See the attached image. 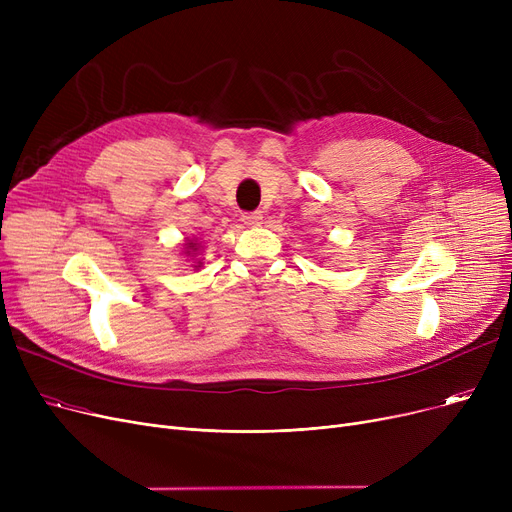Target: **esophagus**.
Here are the masks:
<instances>
[{
	"instance_id": "obj_1",
	"label": "esophagus",
	"mask_w": 512,
	"mask_h": 512,
	"mask_svg": "<svg viewBox=\"0 0 512 512\" xmlns=\"http://www.w3.org/2000/svg\"><path fill=\"white\" fill-rule=\"evenodd\" d=\"M263 220V213L261 211H247L242 213V222H245L247 226H259Z\"/></svg>"
}]
</instances>
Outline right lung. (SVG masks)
Here are the masks:
<instances>
[{
	"instance_id": "1",
	"label": "right lung",
	"mask_w": 512,
	"mask_h": 512,
	"mask_svg": "<svg viewBox=\"0 0 512 512\" xmlns=\"http://www.w3.org/2000/svg\"><path fill=\"white\" fill-rule=\"evenodd\" d=\"M188 247H191V249H193L195 245H193V242H188ZM186 253H188V255H191V251H186Z\"/></svg>"
}]
</instances>
